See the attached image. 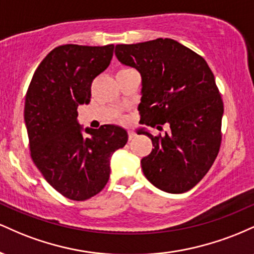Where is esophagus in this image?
<instances>
[{
	"label": "esophagus",
	"instance_id": "obj_1",
	"mask_svg": "<svg viewBox=\"0 0 254 254\" xmlns=\"http://www.w3.org/2000/svg\"><path fill=\"white\" fill-rule=\"evenodd\" d=\"M127 135H129V141H131V139L135 138V132H133L132 130L127 131Z\"/></svg>",
	"mask_w": 254,
	"mask_h": 254
}]
</instances>
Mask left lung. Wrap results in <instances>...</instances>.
Here are the masks:
<instances>
[{
	"mask_svg": "<svg viewBox=\"0 0 254 254\" xmlns=\"http://www.w3.org/2000/svg\"><path fill=\"white\" fill-rule=\"evenodd\" d=\"M115 54L141 74L139 123L170 125L165 136L141 129L154 147L141 160L145 178L168 193L191 190L210 170L221 144L223 103L208 63L170 38L119 44Z\"/></svg>",
	"mask_w": 254,
	"mask_h": 254,
	"instance_id": "1",
	"label": "left lung"
}]
</instances>
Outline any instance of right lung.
I'll list each match as a JSON object with an SVG mask.
<instances>
[{
    "label": "right lung",
    "mask_w": 254,
    "mask_h": 254,
    "mask_svg": "<svg viewBox=\"0 0 254 254\" xmlns=\"http://www.w3.org/2000/svg\"><path fill=\"white\" fill-rule=\"evenodd\" d=\"M113 49L112 44L58 46L39 64L26 94L32 160L46 182L72 200L103 190L111 156L127 142V130L118 125L83 129L77 121V107L89 104L93 80L110 65Z\"/></svg>",
    "instance_id": "add662e5"
}]
</instances>
